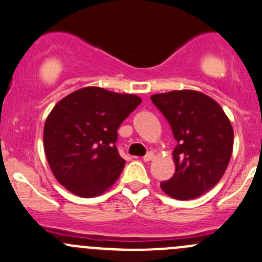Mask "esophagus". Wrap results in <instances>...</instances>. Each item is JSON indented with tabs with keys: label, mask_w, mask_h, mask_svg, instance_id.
Returning a JSON list of instances; mask_svg holds the SVG:
<instances>
[{
	"label": "esophagus",
	"mask_w": 262,
	"mask_h": 262,
	"mask_svg": "<svg viewBox=\"0 0 262 262\" xmlns=\"http://www.w3.org/2000/svg\"><path fill=\"white\" fill-rule=\"evenodd\" d=\"M152 159H154V152H148V154H147L146 156H143V161H146V162L151 161Z\"/></svg>",
	"instance_id": "obj_1"
}]
</instances>
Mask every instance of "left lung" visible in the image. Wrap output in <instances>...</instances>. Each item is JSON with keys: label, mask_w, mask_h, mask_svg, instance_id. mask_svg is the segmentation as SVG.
I'll return each mask as SVG.
<instances>
[{"label": "left lung", "mask_w": 262, "mask_h": 262, "mask_svg": "<svg viewBox=\"0 0 262 262\" xmlns=\"http://www.w3.org/2000/svg\"><path fill=\"white\" fill-rule=\"evenodd\" d=\"M171 126L175 172L161 189L175 200H193L217 184L233 151L232 124L216 101L197 91L151 96Z\"/></svg>", "instance_id": "left-lung-1"}]
</instances>
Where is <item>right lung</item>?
Wrapping results in <instances>:
<instances>
[{
	"mask_svg": "<svg viewBox=\"0 0 262 262\" xmlns=\"http://www.w3.org/2000/svg\"><path fill=\"white\" fill-rule=\"evenodd\" d=\"M142 102L100 87H85L63 97L47 116L43 130L46 157L60 184L84 199L107 190L125 160L115 143L118 129Z\"/></svg>",
	"mask_w": 262,
	"mask_h": 262,
	"instance_id": "obj_1",
	"label": "right lung"
}]
</instances>
